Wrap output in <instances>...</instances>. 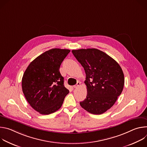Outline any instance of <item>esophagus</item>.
I'll return each instance as SVG.
<instances>
[{
    "mask_svg": "<svg viewBox=\"0 0 147 147\" xmlns=\"http://www.w3.org/2000/svg\"><path fill=\"white\" fill-rule=\"evenodd\" d=\"M80 86V82H78L76 85H74V86H73V88H78L79 86Z\"/></svg>",
    "mask_w": 147,
    "mask_h": 147,
    "instance_id": "34e87169",
    "label": "esophagus"
}]
</instances>
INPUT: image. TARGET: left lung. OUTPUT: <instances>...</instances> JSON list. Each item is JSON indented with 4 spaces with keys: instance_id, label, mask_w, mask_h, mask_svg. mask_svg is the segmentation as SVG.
Wrapping results in <instances>:
<instances>
[{
    "instance_id": "8db88e82",
    "label": "left lung",
    "mask_w": 147,
    "mask_h": 147,
    "mask_svg": "<svg viewBox=\"0 0 147 147\" xmlns=\"http://www.w3.org/2000/svg\"><path fill=\"white\" fill-rule=\"evenodd\" d=\"M72 53L86 74L87 94L80 105L92 114L105 113L123 91L124 77L121 67L113 58L97 49L73 50Z\"/></svg>"
}]
</instances>
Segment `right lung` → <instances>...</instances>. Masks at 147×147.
<instances>
[{"instance_id": "1", "label": "right lung", "mask_w": 147, "mask_h": 147, "mask_svg": "<svg viewBox=\"0 0 147 147\" xmlns=\"http://www.w3.org/2000/svg\"><path fill=\"white\" fill-rule=\"evenodd\" d=\"M69 49L54 48L30 63L22 78V90L31 105L42 115L59 110L69 91L64 86L59 69Z\"/></svg>"}]
</instances>
